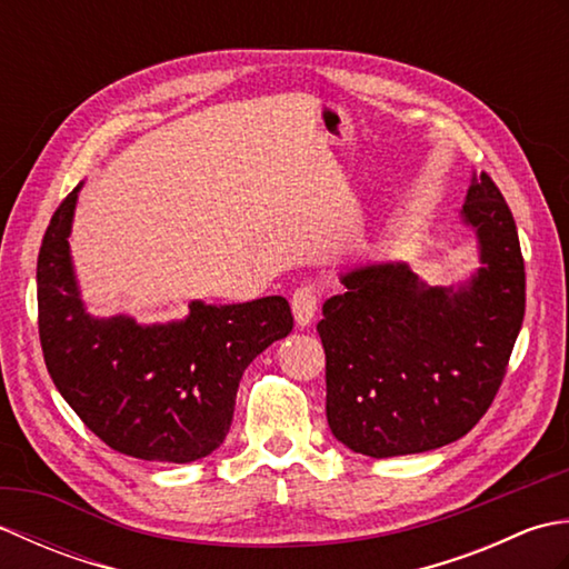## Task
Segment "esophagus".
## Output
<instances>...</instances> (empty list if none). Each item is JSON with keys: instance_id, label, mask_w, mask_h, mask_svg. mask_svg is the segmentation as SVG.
<instances>
[{"instance_id": "34e87169", "label": "esophagus", "mask_w": 569, "mask_h": 569, "mask_svg": "<svg viewBox=\"0 0 569 569\" xmlns=\"http://www.w3.org/2000/svg\"><path fill=\"white\" fill-rule=\"evenodd\" d=\"M318 300H320V293L316 286H303L293 293L291 308H293V318L298 328H310L318 312Z\"/></svg>"}]
</instances>
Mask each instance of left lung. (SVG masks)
<instances>
[{"mask_svg": "<svg viewBox=\"0 0 569 569\" xmlns=\"http://www.w3.org/2000/svg\"><path fill=\"white\" fill-rule=\"evenodd\" d=\"M459 222L479 266L452 286H428L406 261L359 263L345 293L325 300L328 422L367 457L438 450L487 413L526 312L513 214L487 173H471Z\"/></svg>", "mask_w": 569, "mask_h": 569, "instance_id": "obj_1", "label": "left lung"}]
</instances>
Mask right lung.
Listing matches in <instances>:
<instances>
[{
  "instance_id": "1",
  "label": "right lung",
  "mask_w": 569,
  "mask_h": 569,
  "mask_svg": "<svg viewBox=\"0 0 569 569\" xmlns=\"http://www.w3.org/2000/svg\"><path fill=\"white\" fill-rule=\"evenodd\" d=\"M80 190L60 202L36 266L48 373L112 450L147 462H196L224 442L241 373L293 330L291 308L283 296H266L227 306L190 300L186 318L151 325L124 312L92 316L70 253Z\"/></svg>"
}]
</instances>
